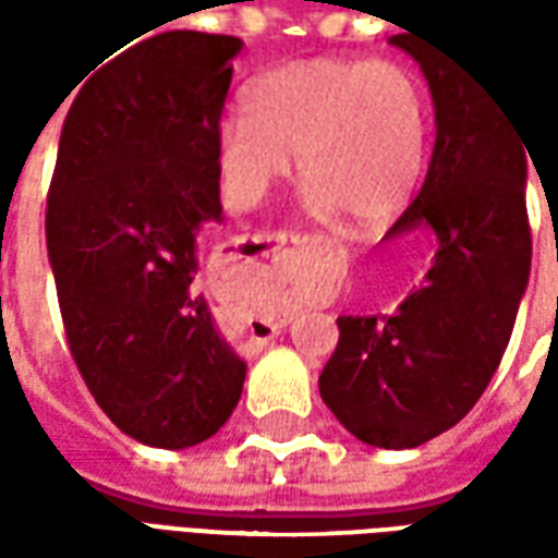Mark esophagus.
Segmentation results:
<instances>
[{
  "label": "esophagus",
  "mask_w": 558,
  "mask_h": 558,
  "mask_svg": "<svg viewBox=\"0 0 558 558\" xmlns=\"http://www.w3.org/2000/svg\"><path fill=\"white\" fill-rule=\"evenodd\" d=\"M268 242H271V247H275V251H280V247H283V244L287 242H304L302 235H290V232H278V235H271V239H268Z\"/></svg>",
  "instance_id": "34e87169"
}]
</instances>
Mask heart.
<instances>
[{"instance_id": "obj_1", "label": "heart", "mask_w": 558, "mask_h": 558, "mask_svg": "<svg viewBox=\"0 0 558 558\" xmlns=\"http://www.w3.org/2000/svg\"><path fill=\"white\" fill-rule=\"evenodd\" d=\"M430 95L395 59H299L251 80L242 119L215 134L227 203L256 206L292 170L319 218L352 215L362 227L398 218L418 191L430 148Z\"/></svg>"}]
</instances>
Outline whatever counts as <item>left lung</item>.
Wrapping results in <instances>:
<instances>
[{
    "label": "left lung",
    "instance_id": "left-lung-1",
    "mask_svg": "<svg viewBox=\"0 0 558 558\" xmlns=\"http://www.w3.org/2000/svg\"><path fill=\"white\" fill-rule=\"evenodd\" d=\"M427 77L436 143L412 206L388 230H433L424 283L395 314L338 316L319 395L374 448H415L463 418L502 362L526 292V140L502 98L457 56L395 35Z\"/></svg>",
    "mask_w": 558,
    "mask_h": 558
}]
</instances>
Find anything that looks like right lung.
Here are the masks:
<instances>
[{"label": "right lung", "mask_w": 558, "mask_h": 558, "mask_svg": "<svg viewBox=\"0 0 558 558\" xmlns=\"http://www.w3.org/2000/svg\"><path fill=\"white\" fill-rule=\"evenodd\" d=\"M239 50L184 29L134 44L80 86L59 137L47 254L68 347L107 418L151 448L215 436L247 374L196 290Z\"/></svg>", "instance_id": "1"}]
</instances>
